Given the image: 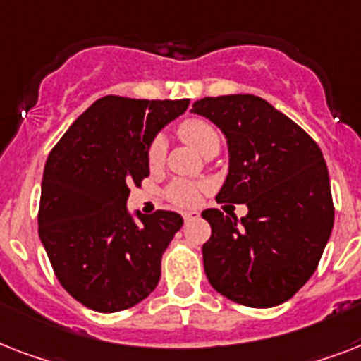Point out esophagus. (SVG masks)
Returning a JSON list of instances; mask_svg holds the SVG:
<instances>
[{
	"label": "esophagus",
	"instance_id": "obj_1",
	"mask_svg": "<svg viewBox=\"0 0 361 361\" xmlns=\"http://www.w3.org/2000/svg\"><path fill=\"white\" fill-rule=\"evenodd\" d=\"M181 217H183V221H191L195 219V217H198V212H183Z\"/></svg>",
	"mask_w": 361,
	"mask_h": 361
}]
</instances>
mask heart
I'll use <instances>...</instances> for the list:
<instances>
[{
    "label": "heart",
    "instance_id": "obj_1",
    "mask_svg": "<svg viewBox=\"0 0 361 361\" xmlns=\"http://www.w3.org/2000/svg\"><path fill=\"white\" fill-rule=\"evenodd\" d=\"M178 135L191 144L192 147H197L198 152H208L212 146H219V135L214 129V125L208 123L202 118H187L178 125ZM164 138L157 135L152 140L149 147H147V164L149 169H159L164 161ZM202 192V185L195 183L189 180H174L166 187L164 197L170 204H174L178 208H192L198 202Z\"/></svg>",
    "mask_w": 361,
    "mask_h": 361
}]
</instances>
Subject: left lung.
Returning <instances> with one entry per match:
<instances>
[{
    "mask_svg": "<svg viewBox=\"0 0 361 361\" xmlns=\"http://www.w3.org/2000/svg\"><path fill=\"white\" fill-rule=\"evenodd\" d=\"M195 114L228 140L231 166L215 200L249 214L204 209L212 236L202 245L209 285L247 307L290 300L319 266L334 226L330 176L319 144L257 95L204 97Z\"/></svg>",
    "mask_w": 361,
    "mask_h": 361,
    "instance_id": "obj_1",
    "label": "left lung"
}]
</instances>
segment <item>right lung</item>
<instances>
[{"mask_svg": "<svg viewBox=\"0 0 361 361\" xmlns=\"http://www.w3.org/2000/svg\"><path fill=\"white\" fill-rule=\"evenodd\" d=\"M189 99L106 95L71 125L44 164L39 236L65 290L99 313L123 311L157 286L180 214H127L130 187L149 176L147 147Z\"/></svg>", "mask_w": 361, "mask_h": 361, "instance_id": "add662e5", "label": "right lung"}]
</instances>
